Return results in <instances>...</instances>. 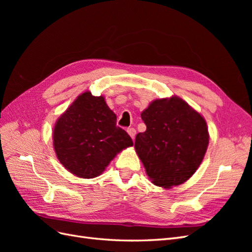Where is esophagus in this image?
Segmentation results:
<instances>
[{
  "label": "esophagus",
  "instance_id": "1",
  "mask_svg": "<svg viewBox=\"0 0 252 252\" xmlns=\"http://www.w3.org/2000/svg\"><path fill=\"white\" fill-rule=\"evenodd\" d=\"M127 132H128V134H129V135L131 136V139L133 140V139H134V136H135V133H136L135 129H134V128H132V127L128 128V129H127Z\"/></svg>",
  "mask_w": 252,
  "mask_h": 252
}]
</instances>
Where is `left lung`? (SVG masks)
Segmentation results:
<instances>
[{
    "mask_svg": "<svg viewBox=\"0 0 252 252\" xmlns=\"http://www.w3.org/2000/svg\"><path fill=\"white\" fill-rule=\"evenodd\" d=\"M146 131L134 147L155 185L170 188L199 168L209 143L204 118L178 96L152 102L141 113Z\"/></svg>",
    "mask_w": 252,
    "mask_h": 252,
    "instance_id": "8db88e82",
    "label": "left lung"
}]
</instances>
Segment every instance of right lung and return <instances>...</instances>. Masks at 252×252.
<instances>
[{"mask_svg":"<svg viewBox=\"0 0 252 252\" xmlns=\"http://www.w3.org/2000/svg\"><path fill=\"white\" fill-rule=\"evenodd\" d=\"M133 142L117 126V116L103 96L79 95L57 121L53 146L61 164L84 179L100 175L121 150Z\"/></svg>","mask_w":252,"mask_h":252,"instance_id":"1","label":"right lung"}]
</instances>
